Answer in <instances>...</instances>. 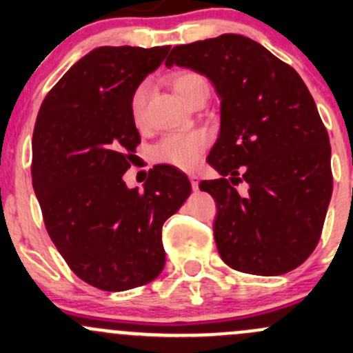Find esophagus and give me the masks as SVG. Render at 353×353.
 Instances as JSON below:
<instances>
[{"label":"esophagus","instance_id":"1","mask_svg":"<svg viewBox=\"0 0 353 353\" xmlns=\"http://www.w3.org/2000/svg\"><path fill=\"white\" fill-rule=\"evenodd\" d=\"M190 181H191V186H193V190H198V183H199L198 174L191 172V174H190Z\"/></svg>","mask_w":353,"mask_h":353}]
</instances>
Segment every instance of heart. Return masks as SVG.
I'll return each mask as SVG.
<instances>
[{
	"mask_svg": "<svg viewBox=\"0 0 353 353\" xmlns=\"http://www.w3.org/2000/svg\"><path fill=\"white\" fill-rule=\"evenodd\" d=\"M172 87L176 94L190 104L198 90L208 87L205 78L193 71H181L172 77ZM147 85H140L131 97V117L134 124L141 126L145 121V104H147ZM210 138L203 131H193V133L167 134L162 141L155 147V159L162 163L177 167L183 170H191L199 163L203 152L208 147Z\"/></svg>",
	"mask_w": 353,
	"mask_h": 353,
	"instance_id": "1",
	"label": "heart"
}]
</instances>
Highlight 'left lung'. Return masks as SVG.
<instances>
[{"mask_svg":"<svg viewBox=\"0 0 353 353\" xmlns=\"http://www.w3.org/2000/svg\"><path fill=\"white\" fill-rule=\"evenodd\" d=\"M172 65L208 78L220 99L219 138L206 160L222 177L199 183L216 203L220 258L251 275L297 268L318 244L333 191L330 138L305 83L237 34L176 46L165 61ZM241 180L244 195L235 190Z\"/></svg>","mask_w":353,"mask_h":353,"instance_id":"left-lung-1","label":"left lung"}]
</instances>
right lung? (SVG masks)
Returning <instances> with one entry per match:
<instances>
[{
    "label": "right lung",
    "instance_id": "right-lung-1",
    "mask_svg": "<svg viewBox=\"0 0 353 353\" xmlns=\"http://www.w3.org/2000/svg\"><path fill=\"white\" fill-rule=\"evenodd\" d=\"M169 49H94L46 95L35 121L32 186L46 229L68 266L101 290L159 276L162 225L191 193L186 174L165 163L141 191L123 179L140 143L131 97Z\"/></svg>",
    "mask_w": 353,
    "mask_h": 353
}]
</instances>
